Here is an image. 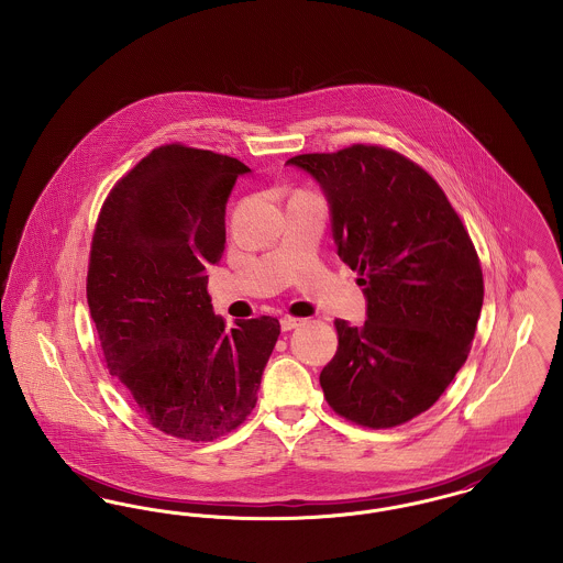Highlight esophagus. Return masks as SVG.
<instances>
[{
	"label": "esophagus",
	"mask_w": 563,
	"mask_h": 563,
	"mask_svg": "<svg viewBox=\"0 0 563 563\" xmlns=\"http://www.w3.org/2000/svg\"><path fill=\"white\" fill-rule=\"evenodd\" d=\"M299 323H301V321H299V319H294V317H283V319H280V330H283V331L296 330V328H298Z\"/></svg>",
	"instance_id": "34e87169"
}]
</instances>
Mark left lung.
Listing matches in <instances>:
<instances>
[{
  "label": "left lung",
  "mask_w": 563,
  "mask_h": 563,
  "mask_svg": "<svg viewBox=\"0 0 563 563\" xmlns=\"http://www.w3.org/2000/svg\"><path fill=\"white\" fill-rule=\"evenodd\" d=\"M287 164L323 187L338 255L367 299L364 325L333 321L325 399L351 423L397 428L431 408L467 360L485 296L476 249L440 185L391 148L353 144Z\"/></svg>",
  "instance_id": "1"
}]
</instances>
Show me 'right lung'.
Listing matches in <instances>:
<instances>
[{"label":"right lung","instance_id":"right-lung-1","mask_svg":"<svg viewBox=\"0 0 563 563\" xmlns=\"http://www.w3.org/2000/svg\"><path fill=\"white\" fill-rule=\"evenodd\" d=\"M242 162L164 144L108 194L91 240L87 301L108 372L172 438L210 442L253 412L280 335L274 317L212 312L206 267L225 251V203Z\"/></svg>","mask_w":563,"mask_h":563}]
</instances>
